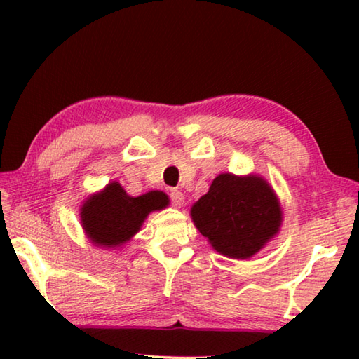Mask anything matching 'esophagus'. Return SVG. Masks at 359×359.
Instances as JSON below:
<instances>
[{"label": "esophagus", "instance_id": "34e87169", "mask_svg": "<svg viewBox=\"0 0 359 359\" xmlns=\"http://www.w3.org/2000/svg\"><path fill=\"white\" fill-rule=\"evenodd\" d=\"M169 198H171V203L174 208H182L185 203V194L180 190H171V193H169Z\"/></svg>", "mask_w": 359, "mask_h": 359}]
</instances>
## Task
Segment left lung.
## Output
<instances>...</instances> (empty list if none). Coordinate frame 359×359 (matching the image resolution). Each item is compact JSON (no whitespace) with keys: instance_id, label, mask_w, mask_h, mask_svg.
Listing matches in <instances>:
<instances>
[{"instance_id":"left-lung-1","label":"left lung","mask_w":359,"mask_h":359,"mask_svg":"<svg viewBox=\"0 0 359 359\" xmlns=\"http://www.w3.org/2000/svg\"><path fill=\"white\" fill-rule=\"evenodd\" d=\"M190 214L210 245L234 259L258 253L282 224L280 203L272 187L258 175H217Z\"/></svg>"}]
</instances>
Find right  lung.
Here are the masks:
<instances>
[{
	"mask_svg": "<svg viewBox=\"0 0 359 359\" xmlns=\"http://www.w3.org/2000/svg\"><path fill=\"white\" fill-rule=\"evenodd\" d=\"M169 198L163 191H149L133 198L118 182L87 198L81 208V223L96 247L123 245L141 229L150 212L165 209Z\"/></svg>",
	"mask_w": 359,
	"mask_h": 359,
	"instance_id": "1",
	"label": "right lung"
}]
</instances>
